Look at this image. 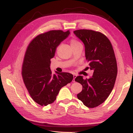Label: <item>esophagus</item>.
Masks as SVG:
<instances>
[{"mask_svg": "<svg viewBox=\"0 0 133 133\" xmlns=\"http://www.w3.org/2000/svg\"><path fill=\"white\" fill-rule=\"evenodd\" d=\"M77 77V75H73V82H75V78Z\"/></svg>", "mask_w": 133, "mask_h": 133, "instance_id": "34e87169", "label": "esophagus"}]
</instances>
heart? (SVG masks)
<instances>
[{"instance_id": "obj_1", "label": "heart", "mask_w": 133, "mask_h": 133, "mask_svg": "<svg viewBox=\"0 0 133 133\" xmlns=\"http://www.w3.org/2000/svg\"><path fill=\"white\" fill-rule=\"evenodd\" d=\"M70 44H71V47L73 46H77V45H79V44H82V43L77 40V39H73L71 40L70 41Z\"/></svg>"}]
</instances>
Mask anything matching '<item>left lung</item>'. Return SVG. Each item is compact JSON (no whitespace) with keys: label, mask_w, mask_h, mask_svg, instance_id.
I'll list each match as a JSON object with an SVG mask.
<instances>
[{"label":"left lung","mask_w":133,"mask_h":133,"mask_svg":"<svg viewBox=\"0 0 133 133\" xmlns=\"http://www.w3.org/2000/svg\"><path fill=\"white\" fill-rule=\"evenodd\" d=\"M74 33L84 44L88 68L94 71L89 79L82 76L75 78L83 86L77 98L87 107H96L106 100L115 84L117 75L115 54L110 40L100 31L80 29Z\"/></svg>","instance_id":"obj_1"}]
</instances>
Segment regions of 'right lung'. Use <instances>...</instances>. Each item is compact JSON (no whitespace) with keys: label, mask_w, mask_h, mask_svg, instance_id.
Returning <instances> with one entry per match:
<instances>
[{"label":"right lung","mask_w":133,"mask_h":133,"mask_svg":"<svg viewBox=\"0 0 133 133\" xmlns=\"http://www.w3.org/2000/svg\"><path fill=\"white\" fill-rule=\"evenodd\" d=\"M70 34V30H50L36 36L29 44L24 54L22 75L31 97L37 104L46 106L53 103L64 85L73 76L66 72L52 75L50 60L57 47Z\"/></svg>","instance_id":"obj_1"}]
</instances>
